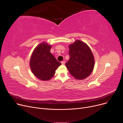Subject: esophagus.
Here are the masks:
<instances>
[{"instance_id": "34e87169", "label": "esophagus", "mask_w": 123, "mask_h": 123, "mask_svg": "<svg viewBox=\"0 0 123 123\" xmlns=\"http://www.w3.org/2000/svg\"><path fill=\"white\" fill-rule=\"evenodd\" d=\"M65 61H62L61 62V64H62V65H64V64H65Z\"/></svg>"}]
</instances>
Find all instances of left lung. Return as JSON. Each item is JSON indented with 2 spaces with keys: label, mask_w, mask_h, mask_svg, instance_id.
<instances>
[{
  "label": "left lung",
  "mask_w": 123,
  "mask_h": 123,
  "mask_svg": "<svg viewBox=\"0 0 123 123\" xmlns=\"http://www.w3.org/2000/svg\"><path fill=\"white\" fill-rule=\"evenodd\" d=\"M70 59L65 64L70 73L76 79H85L92 72L95 60L88 45L77 40L69 46Z\"/></svg>",
  "instance_id": "left-lung-1"
}]
</instances>
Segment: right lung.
I'll return each mask as SVG.
<instances>
[{
	"mask_svg": "<svg viewBox=\"0 0 123 123\" xmlns=\"http://www.w3.org/2000/svg\"><path fill=\"white\" fill-rule=\"evenodd\" d=\"M52 46L42 42L35 48L30 60V67L32 73L40 80H50L57 68L61 65L50 53Z\"/></svg>",
	"mask_w": 123,
	"mask_h": 123,
	"instance_id": "1",
	"label": "right lung"
}]
</instances>
